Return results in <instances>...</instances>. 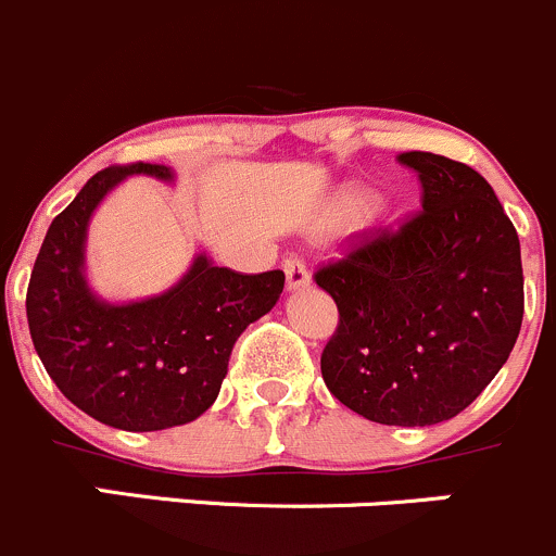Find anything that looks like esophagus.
I'll return each mask as SVG.
<instances>
[{"mask_svg": "<svg viewBox=\"0 0 556 556\" xmlns=\"http://www.w3.org/2000/svg\"><path fill=\"white\" fill-rule=\"evenodd\" d=\"M285 277H288L290 293H295V290H304L312 285V274H309V268L304 266V261H301V257H288V261H285Z\"/></svg>", "mask_w": 556, "mask_h": 556, "instance_id": "esophagus-1", "label": "esophagus"}]
</instances>
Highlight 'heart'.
Returning a JSON list of instances; mask_svg holds the SVG:
<instances>
[{
	"mask_svg": "<svg viewBox=\"0 0 556 556\" xmlns=\"http://www.w3.org/2000/svg\"><path fill=\"white\" fill-rule=\"evenodd\" d=\"M368 206H371V195L355 188L344 190V193L339 195V201H336V212H339L341 217H361Z\"/></svg>",
	"mask_w": 556,
	"mask_h": 556,
	"instance_id": "obj_1",
	"label": "heart"
}]
</instances>
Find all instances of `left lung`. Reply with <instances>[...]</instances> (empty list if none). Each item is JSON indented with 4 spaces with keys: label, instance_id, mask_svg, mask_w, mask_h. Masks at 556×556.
<instances>
[{
    "label": "left lung",
    "instance_id": "1",
    "mask_svg": "<svg viewBox=\"0 0 556 556\" xmlns=\"http://www.w3.org/2000/svg\"><path fill=\"white\" fill-rule=\"evenodd\" d=\"M422 212L314 279L339 306L323 379L379 425L425 428L457 417L511 355L525 314L514 223L492 185L459 161L403 153Z\"/></svg>",
    "mask_w": 556,
    "mask_h": 556
}]
</instances>
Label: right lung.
I'll list each match as a JSON object with an SVG mask.
<instances>
[{"label":"right lung","instance_id":"add662e5","mask_svg":"<svg viewBox=\"0 0 556 556\" xmlns=\"http://www.w3.org/2000/svg\"><path fill=\"white\" fill-rule=\"evenodd\" d=\"M134 174L174 182L169 166L159 164L93 174L45 233L26 317L45 371L80 412L110 428L150 433L193 422L215 403L233 344L274 309L285 274H237L199 252L164 293L102 299L86 271L88 223Z\"/></svg>","mask_w":556,"mask_h":556}]
</instances>
